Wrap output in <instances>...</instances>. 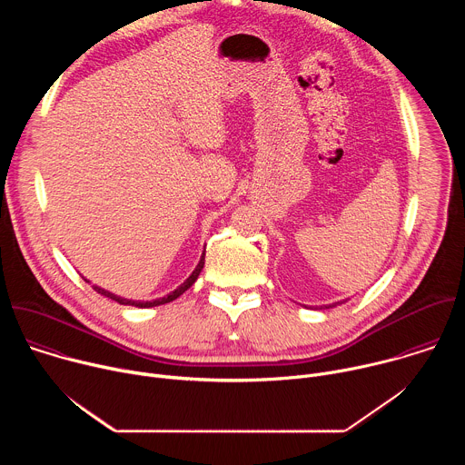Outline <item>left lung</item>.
<instances>
[{
	"instance_id": "8db88e82",
	"label": "left lung",
	"mask_w": 465,
	"mask_h": 465,
	"mask_svg": "<svg viewBox=\"0 0 465 465\" xmlns=\"http://www.w3.org/2000/svg\"><path fill=\"white\" fill-rule=\"evenodd\" d=\"M344 302H348V300H342V302H339V303H344ZM337 303H333V305H325V309H329V307H335Z\"/></svg>"
}]
</instances>
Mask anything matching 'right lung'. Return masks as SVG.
Instances as JSON below:
<instances>
[{"instance_id": "add662e5", "label": "right lung", "mask_w": 465, "mask_h": 465, "mask_svg": "<svg viewBox=\"0 0 465 465\" xmlns=\"http://www.w3.org/2000/svg\"><path fill=\"white\" fill-rule=\"evenodd\" d=\"M204 261H206V246H204V252H203V255H201V261H198V264L194 267V271L189 274V278L180 285V287H176L173 292H169L167 296H163V298H156V300H153V302H140V300H128V298H123V296H117V294H114V292H110V291H106V289H103V287H99V285H94V289L99 292V294H103V296H106V298H110V300H114V302H117V303H121V305H134V307H140V309H145V307H156V305H163V303H169V302H173V300H176L180 294H183L194 282H196V278H198V274L203 272V269H204ZM88 282V280H86ZM90 283V282H88Z\"/></svg>"}]
</instances>
